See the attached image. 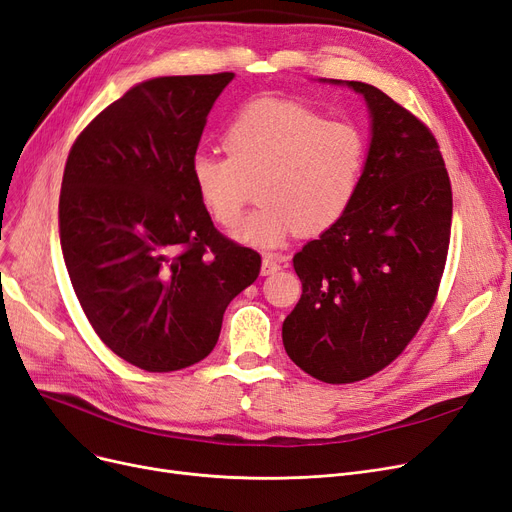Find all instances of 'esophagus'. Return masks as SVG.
<instances>
[{
	"label": "esophagus",
	"mask_w": 512,
	"mask_h": 512,
	"mask_svg": "<svg viewBox=\"0 0 512 512\" xmlns=\"http://www.w3.org/2000/svg\"><path fill=\"white\" fill-rule=\"evenodd\" d=\"M282 268V259L276 255H266L261 261V276H270Z\"/></svg>",
	"instance_id": "obj_1"
}]
</instances>
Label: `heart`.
<instances>
[{"mask_svg": "<svg viewBox=\"0 0 512 512\" xmlns=\"http://www.w3.org/2000/svg\"><path fill=\"white\" fill-rule=\"evenodd\" d=\"M227 156L198 151L189 175L202 206L219 225H236L253 198L261 206L234 236L278 249L297 230L333 227L361 189L369 143L352 120H325L306 105L261 97L246 103L225 126Z\"/></svg>", "mask_w": 512, "mask_h": 512, "instance_id": "heart-1", "label": "heart"}]
</instances>
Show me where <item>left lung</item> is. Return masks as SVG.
<instances>
[{
	"mask_svg": "<svg viewBox=\"0 0 512 512\" xmlns=\"http://www.w3.org/2000/svg\"><path fill=\"white\" fill-rule=\"evenodd\" d=\"M371 137L348 213L293 257L301 297L282 323L291 361L327 384L382 371L428 316L451 234V183L437 139L388 94L365 82Z\"/></svg>",
	"mask_w": 512,
	"mask_h": 512,
	"instance_id": "8db88e82",
	"label": "left lung"
}]
</instances>
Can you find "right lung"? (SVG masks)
Segmentation results:
<instances>
[{
  "label": "right lung",
  "instance_id": "right-lung-1",
  "mask_svg": "<svg viewBox=\"0 0 512 512\" xmlns=\"http://www.w3.org/2000/svg\"><path fill=\"white\" fill-rule=\"evenodd\" d=\"M234 73L164 75L132 86L75 139L59 236L75 295L103 344L151 373L215 348L223 312L261 257L221 236L189 164Z\"/></svg>",
  "mask_w": 512,
  "mask_h": 512
}]
</instances>
